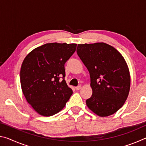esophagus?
I'll return each mask as SVG.
<instances>
[{"instance_id":"1","label":"esophagus","mask_w":146,"mask_h":146,"mask_svg":"<svg viewBox=\"0 0 146 146\" xmlns=\"http://www.w3.org/2000/svg\"><path fill=\"white\" fill-rule=\"evenodd\" d=\"M75 89L76 90H80L81 89V86H76V87L75 88Z\"/></svg>"}]
</instances>
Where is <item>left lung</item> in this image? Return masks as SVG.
Segmentation results:
<instances>
[{
  "instance_id": "1",
  "label": "left lung",
  "mask_w": 146,
  "mask_h": 146,
  "mask_svg": "<svg viewBox=\"0 0 146 146\" xmlns=\"http://www.w3.org/2000/svg\"><path fill=\"white\" fill-rule=\"evenodd\" d=\"M76 53L90 75L93 94L86 100L88 107L99 117L114 114L125 103L130 90L125 59L104 42L78 44Z\"/></svg>"
}]
</instances>
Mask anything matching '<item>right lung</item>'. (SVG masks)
Here are the masks:
<instances>
[{
  "label": "right lung",
  "mask_w": 146,
  "mask_h": 146,
  "mask_svg": "<svg viewBox=\"0 0 146 146\" xmlns=\"http://www.w3.org/2000/svg\"><path fill=\"white\" fill-rule=\"evenodd\" d=\"M76 48V44L48 43L24 58L20 72L22 90L39 115L49 117L58 113L72 95L64 80V64Z\"/></svg>",
  "instance_id": "1"
}]
</instances>
